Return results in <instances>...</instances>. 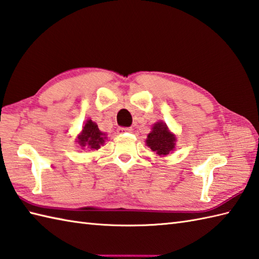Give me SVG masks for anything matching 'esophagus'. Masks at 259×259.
Instances as JSON below:
<instances>
[{"instance_id":"34e87169","label":"esophagus","mask_w":259,"mask_h":259,"mask_svg":"<svg viewBox=\"0 0 259 259\" xmlns=\"http://www.w3.org/2000/svg\"><path fill=\"white\" fill-rule=\"evenodd\" d=\"M133 130H132V127H118L117 128V133L118 134H124V133H130V132H132Z\"/></svg>"}]
</instances>
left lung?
I'll list each match as a JSON object with an SVG mask.
<instances>
[{
  "mask_svg": "<svg viewBox=\"0 0 259 259\" xmlns=\"http://www.w3.org/2000/svg\"><path fill=\"white\" fill-rule=\"evenodd\" d=\"M146 144L153 152L159 155H166L173 151L176 145V137L168 132L164 123H157L153 131L147 135Z\"/></svg>",
  "mask_w": 259,
  "mask_h": 259,
  "instance_id": "obj_1",
  "label": "left lung"
}]
</instances>
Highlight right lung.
I'll use <instances>...</instances> for the list:
<instances>
[{
	"instance_id": "obj_1",
	"label": "right lung",
	"mask_w": 259,
	"mask_h": 259,
	"mask_svg": "<svg viewBox=\"0 0 259 259\" xmlns=\"http://www.w3.org/2000/svg\"><path fill=\"white\" fill-rule=\"evenodd\" d=\"M105 139V134L99 131L97 124H95L92 119H88L82 127L81 134L78 136V143L86 149L98 150L100 145L104 144Z\"/></svg>"
}]
</instances>
